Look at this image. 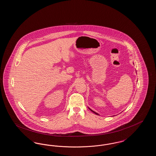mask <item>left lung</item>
I'll return each mask as SVG.
<instances>
[{"label":"left lung","instance_id":"8db88e82","mask_svg":"<svg viewBox=\"0 0 156 156\" xmlns=\"http://www.w3.org/2000/svg\"><path fill=\"white\" fill-rule=\"evenodd\" d=\"M88 108H89V110H90V111H91L92 112H94V113H95V114H96V115H99V114H98V113H97V112H95V111H93V110H92V109H90V108H89V107H88Z\"/></svg>","mask_w":156,"mask_h":156}]
</instances>
